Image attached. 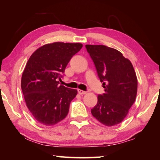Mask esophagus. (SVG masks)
Masks as SVG:
<instances>
[{"instance_id":"34e87169","label":"esophagus","mask_w":160,"mask_h":160,"mask_svg":"<svg viewBox=\"0 0 160 160\" xmlns=\"http://www.w3.org/2000/svg\"><path fill=\"white\" fill-rule=\"evenodd\" d=\"M78 92L79 94H85L87 93V92L81 90H78Z\"/></svg>"}]
</instances>
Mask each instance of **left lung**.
<instances>
[{"instance_id":"left-lung-1","label":"left lung","mask_w":160,"mask_h":160,"mask_svg":"<svg viewBox=\"0 0 160 160\" xmlns=\"http://www.w3.org/2000/svg\"><path fill=\"white\" fill-rule=\"evenodd\" d=\"M85 47L104 88V93L99 94L91 113L104 125H116L125 118L136 97L138 80L133 66L113 48L104 45Z\"/></svg>"}]
</instances>
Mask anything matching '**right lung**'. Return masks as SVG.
Returning <instances> with one entry per match:
<instances>
[{
    "mask_svg": "<svg viewBox=\"0 0 160 160\" xmlns=\"http://www.w3.org/2000/svg\"><path fill=\"white\" fill-rule=\"evenodd\" d=\"M82 47L80 43L55 42L39 48L29 58L21 88L29 112L43 125H55L68 115L78 91L59 85L58 80Z\"/></svg>",
    "mask_w": 160,
    "mask_h": 160,
    "instance_id": "obj_1",
    "label": "right lung"
}]
</instances>
